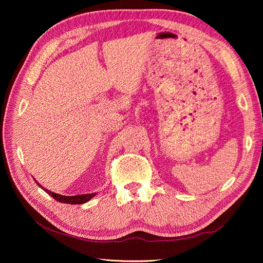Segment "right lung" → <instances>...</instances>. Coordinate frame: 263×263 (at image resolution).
I'll return each mask as SVG.
<instances>
[{"label":"right lung","instance_id":"1","mask_svg":"<svg viewBox=\"0 0 263 263\" xmlns=\"http://www.w3.org/2000/svg\"><path fill=\"white\" fill-rule=\"evenodd\" d=\"M36 183L38 184V186H41L44 191H46L47 194L51 195L55 201L61 202V203H65V204H83V203L89 202L92 197H94L95 195H97V193H91V194H80V195H74V196H66V195L53 193V192H51V191L43 187L42 184H39L37 181H36Z\"/></svg>","mask_w":263,"mask_h":263}]
</instances>
